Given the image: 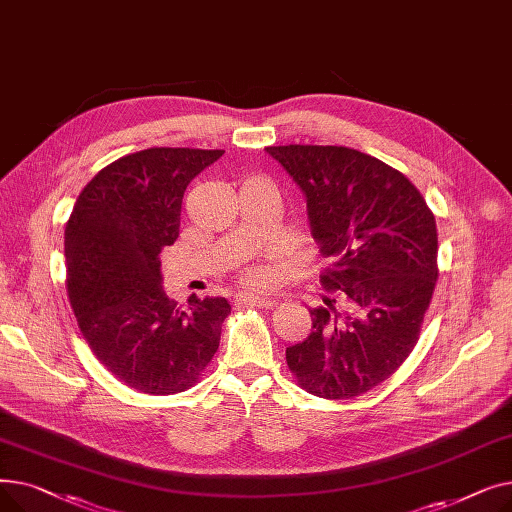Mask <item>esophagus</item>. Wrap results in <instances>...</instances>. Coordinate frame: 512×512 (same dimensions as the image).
Returning <instances> with one entry per match:
<instances>
[{
  "mask_svg": "<svg viewBox=\"0 0 512 512\" xmlns=\"http://www.w3.org/2000/svg\"><path fill=\"white\" fill-rule=\"evenodd\" d=\"M240 301L245 305H251V307H261V309H270L276 305V297H272V294H245V297H240Z\"/></svg>",
  "mask_w": 512,
  "mask_h": 512,
  "instance_id": "obj_1",
  "label": "esophagus"
}]
</instances>
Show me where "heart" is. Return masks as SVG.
I'll use <instances>...</instances> for the list:
<instances>
[{
	"instance_id": "obj_1",
	"label": "heart",
	"mask_w": 512,
	"mask_h": 512,
	"mask_svg": "<svg viewBox=\"0 0 512 512\" xmlns=\"http://www.w3.org/2000/svg\"><path fill=\"white\" fill-rule=\"evenodd\" d=\"M251 280H253V282H261V280H263V274H259V272L251 274Z\"/></svg>"
}]
</instances>
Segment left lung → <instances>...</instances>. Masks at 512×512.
<instances>
[{"mask_svg": "<svg viewBox=\"0 0 512 512\" xmlns=\"http://www.w3.org/2000/svg\"><path fill=\"white\" fill-rule=\"evenodd\" d=\"M307 199L311 234L336 299L311 309L313 330L286 348L307 392L355 398L402 365L419 340L438 280L436 218L415 184L378 157L334 145L265 147Z\"/></svg>", "mask_w": 512, "mask_h": 512, "instance_id": "1", "label": "left lung"}]
</instances>
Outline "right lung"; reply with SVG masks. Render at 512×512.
<instances>
[{
  "mask_svg": "<svg viewBox=\"0 0 512 512\" xmlns=\"http://www.w3.org/2000/svg\"><path fill=\"white\" fill-rule=\"evenodd\" d=\"M222 149L151 147L105 166L78 195L64 234L66 286L95 357L126 386L176 394L197 384L220 346L224 297L161 288L159 253L174 245L186 186Z\"/></svg>",
  "mask_w": 512,
  "mask_h": 512,
  "instance_id": "obj_1",
  "label": "right lung"
}]
</instances>
